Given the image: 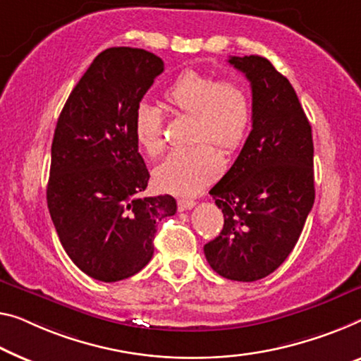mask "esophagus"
I'll return each instance as SVG.
<instances>
[{
    "instance_id": "34e87169",
    "label": "esophagus",
    "mask_w": 361,
    "mask_h": 361,
    "mask_svg": "<svg viewBox=\"0 0 361 361\" xmlns=\"http://www.w3.org/2000/svg\"><path fill=\"white\" fill-rule=\"evenodd\" d=\"M196 206V202L192 199H178V209L180 211H190Z\"/></svg>"
}]
</instances>
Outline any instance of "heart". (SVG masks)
<instances>
[{
  "label": "heart",
  "mask_w": 361,
  "mask_h": 361,
  "mask_svg": "<svg viewBox=\"0 0 361 361\" xmlns=\"http://www.w3.org/2000/svg\"><path fill=\"white\" fill-rule=\"evenodd\" d=\"M166 105L192 118L190 142L195 146L173 150L154 170L160 190L176 196L196 195L222 170L217 150L232 154L250 131L252 106L248 89L240 80L217 79L186 69L165 89ZM133 133L144 152L155 157L164 150V115L157 106L139 104L133 116Z\"/></svg>",
  "instance_id": "b5f03b06"
}]
</instances>
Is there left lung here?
<instances>
[{"instance_id":"obj_1","label":"left lung","mask_w":361,"mask_h":361,"mask_svg":"<svg viewBox=\"0 0 361 361\" xmlns=\"http://www.w3.org/2000/svg\"><path fill=\"white\" fill-rule=\"evenodd\" d=\"M252 94V129L209 195L224 228L204 245L219 276L255 282L287 259L314 204L313 136L297 94L266 58L230 56Z\"/></svg>"}]
</instances>
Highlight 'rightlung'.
<instances>
[{"label":"right lung","mask_w":361,"mask_h":361,"mask_svg":"<svg viewBox=\"0 0 361 361\" xmlns=\"http://www.w3.org/2000/svg\"><path fill=\"white\" fill-rule=\"evenodd\" d=\"M164 61L142 48L102 51L69 94L51 142L47 202L58 238L80 271L118 282L147 266L170 195L144 197L149 170L133 133L134 110Z\"/></svg>","instance_id":"right-lung-1"}]
</instances>
